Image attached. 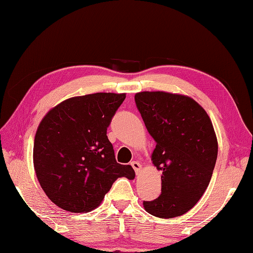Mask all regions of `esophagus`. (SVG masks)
<instances>
[{"mask_svg":"<svg viewBox=\"0 0 253 253\" xmlns=\"http://www.w3.org/2000/svg\"><path fill=\"white\" fill-rule=\"evenodd\" d=\"M130 165L132 166V169H135V171H136V174L138 175L139 173H140V170H141V169H142V166H141V164L139 163V162H137V161H132V162L130 163Z\"/></svg>","mask_w":253,"mask_h":253,"instance_id":"34e87169","label":"esophagus"}]
</instances>
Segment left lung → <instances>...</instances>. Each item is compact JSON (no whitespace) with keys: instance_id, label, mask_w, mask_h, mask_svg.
<instances>
[{"instance_id":"1","label":"left lung","mask_w":253,"mask_h":253,"mask_svg":"<svg viewBox=\"0 0 253 253\" xmlns=\"http://www.w3.org/2000/svg\"><path fill=\"white\" fill-rule=\"evenodd\" d=\"M135 101L157 142L152 163L162 171L161 195L146 211L173 218L189 211L206 191L217 158V139L207 112L189 96L163 91L136 93Z\"/></svg>"}]
</instances>
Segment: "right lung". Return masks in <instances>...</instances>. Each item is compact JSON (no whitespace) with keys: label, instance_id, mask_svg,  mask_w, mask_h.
<instances>
[{"label":"right lung","instance_id":"obj_1","mask_svg":"<svg viewBox=\"0 0 253 253\" xmlns=\"http://www.w3.org/2000/svg\"><path fill=\"white\" fill-rule=\"evenodd\" d=\"M125 93L98 92L63 101L38 127L34 144L37 178L50 200L65 211L88 212L101 203L118 177L135 178L116 162L106 136Z\"/></svg>","mask_w":253,"mask_h":253}]
</instances>
